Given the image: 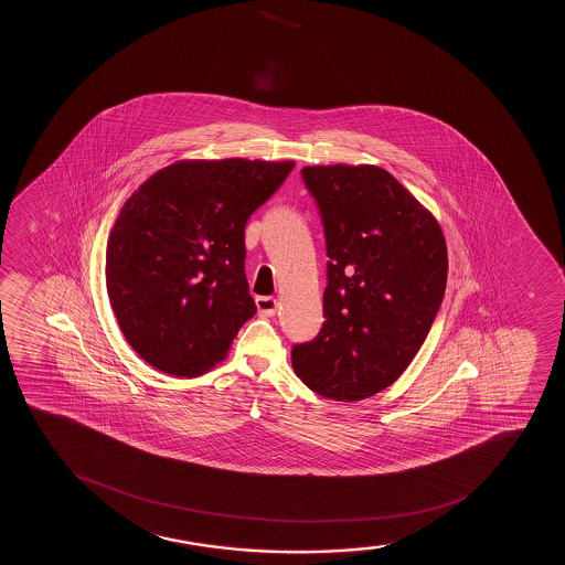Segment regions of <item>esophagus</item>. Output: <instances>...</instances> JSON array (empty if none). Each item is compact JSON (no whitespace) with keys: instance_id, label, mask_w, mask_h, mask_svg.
<instances>
[{"instance_id":"obj_1","label":"esophagus","mask_w":565,"mask_h":565,"mask_svg":"<svg viewBox=\"0 0 565 565\" xmlns=\"http://www.w3.org/2000/svg\"><path fill=\"white\" fill-rule=\"evenodd\" d=\"M256 307H258L262 317H275L279 303H277V299L269 298V296H259V298H256Z\"/></svg>"}]
</instances>
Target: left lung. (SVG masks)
<instances>
[{"label":"left lung","instance_id":"8db88e82","mask_svg":"<svg viewBox=\"0 0 565 565\" xmlns=\"http://www.w3.org/2000/svg\"><path fill=\"white\" fill-rule=\"evenodd\" d=\"M322 216L328 254L324 324L294 344L306 386L335 402L388 388L428 338L447 286L441 226L376 166L301 169Z\"/></svg>","mask_w":565,"mask_h":565}]
</instances>
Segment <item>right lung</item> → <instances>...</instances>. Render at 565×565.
Wrapping results in <instances>:
<instances>
[{"mask_svg": "<svg viewBox=\"0 0 565 565\" xmlns=\"http://www.w3.org/2000/svg\"><path fill=\"white\" fill-rule=\"evenodd\" d=\"M294 162L184 160L128 198L110 230L105 280L131 349L156 370L198 376L222 362L256 306L245 226Z\"/></svg>", "mask_w": 565, "mask_h": 565, "instance_id": "1", "label": "right lung"}]
</instances>
